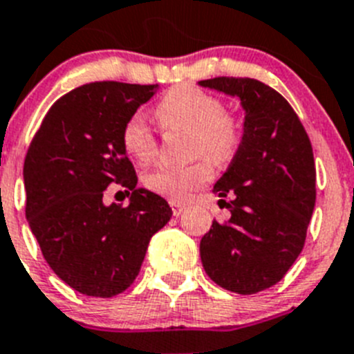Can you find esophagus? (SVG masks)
<instances>
[{"label": "esophagus", "mask_w": 354, "mask_h": 354, "mask_svg": "<svg viewBox=\"0 0 354 354\" xmlns=\"http://www.w3.org/2000/svg\"><path fill=\"white\" fill-rule=\"evenodd\" d=\"M171 208H173L174 216H180L181 213L187 209V205H183V203H176V201H171Z\"/></svg>", "instance_id": "1"}]
</instances>
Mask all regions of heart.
Here are the masks:
<instances>
[{"label": "heart", "instance_id": "b5f03b06", "mask_svg": "<svg viewBox=\"0 0 354 354\" xmlns=\"http://www.w3.org/2000/svg\"><path fill=\"white\" fill-rule=\"evenodd\" d=\"M155 116L165 132H190V151L194 157L206 155L215 164H227L241 145V123L234 114L224 111V104L213 93L192 84L171 88L155 107ZM127 153L141 164L157 157L158 145L145 118H129L122 130ZM206 158L190 165H158L145 176L149 190L185 201L194 190L208 183L213 176L212 164Z\"/></svg>", "mask_w": 354, "mask_h": 354}]
</instances>
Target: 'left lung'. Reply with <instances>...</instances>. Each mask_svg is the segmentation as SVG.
<instances>
[{
    "instance_id": "8db88e82",
    "label": "left lung",
    "mask_w": 354,
    "mask_h": 354,
    "mask_svg": "<svg viewBox=\"0 0 354 354\" xmlns=\"http://www.w3.org/2000/svg\"><path fill=\"white\" fill-rule=\"evenodd\" d=\"M199 84L238 97L245 111L240 148L213 187L231 218L213 221L201 240V261L215 284L254 295L284 279L305 245L316 205L310 139L289 102L257 79Z\"/></svg>"
}]
</instances>
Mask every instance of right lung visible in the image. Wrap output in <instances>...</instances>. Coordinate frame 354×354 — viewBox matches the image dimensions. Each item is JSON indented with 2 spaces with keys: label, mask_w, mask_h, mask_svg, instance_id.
Masks as SVG:
<instances>
[{
  "label": "right lung",
  "mask_w": 354,
  "mask_h": 354,
  "mask_svg": "<svg viewBox=\"0 0 354 354\" xmlns=\"http://www.w3.org/2000/svg\"><path fill=\"white\" fill-rule=\"evenodd\" d=\"M157 84H82L53 104L24 158L26 218L53 272L86 296L111 298L139 275L155 232L169 222L167 201L138 189L122 130ZM116 183L129 207H107Z\"/></svg>",
  "instance_id": "obj_1"
}]
</instances>
